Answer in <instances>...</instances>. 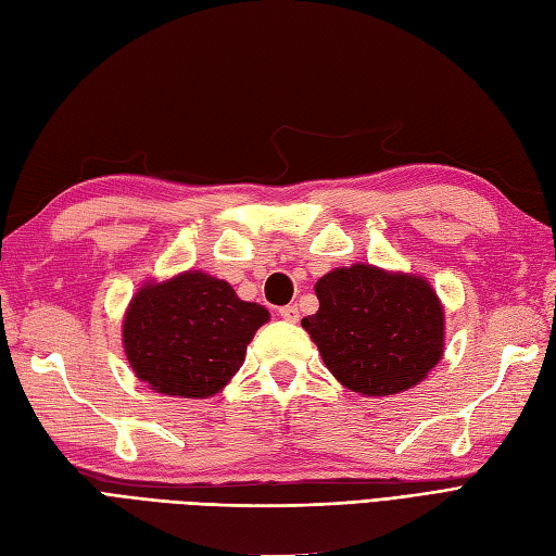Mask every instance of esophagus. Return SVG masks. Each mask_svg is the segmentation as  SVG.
<instances>
[{
	"mask_svg": "<svg viewBox=\"0 0 556 556\" xmlns=\"http://www.w3.org/2000/svg\"><path fill=\"white\" fill-rule=\"evenodd\" d=\"M278 316L282 318V320H288V323H296V320H300V308H296V306H280L278 308Z\"/></svg>",
	"mask_w": 556,
	"mask_h": 556,
	"instance_id": "34e87169",
	"label": "esophagus"
}]
</instances>
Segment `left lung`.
<instances>
[{
  "mask_svg": "<svg viewBox=\"0 0 556 556\" xmlns=\"http://www.w3.org/2000/svg\"><path fill=\"white\" fill-rule=\"evenodd\" d=\"M316 296L320 306L302 328L328 370L356 394H399L443 356V306L425 278L354 264L325 274Z\"/></svg>",
  "mask_w": 556,
  "mask_h": 556,
  "instance_id": "left-lung-1",
  "label": "left lung"
}]
</instances>
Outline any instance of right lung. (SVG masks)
<instances>
[{
    "label": "right lung",
    "mask_w": 556,
    "mask_h": 556,
    "mask_svg": "<svg viewBox=\"0 0 556 556\" xmlns=\"http://www.w3.org/2000/svg\"><path fill=\"white\" fill-rule=\"evenodd\" d=\"M266 320L268 311L226 280L186 270L134 294L122 342L134 375L157 394L207 399L231 382Z\"/></svg>",
    "instance_id": "add662e5"
}]
</instances>
